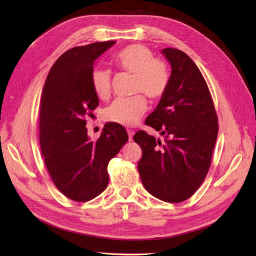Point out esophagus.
I'll return each instance as SVG.
<instances>
[{
	"label": "esophagus",
	"instance_id": "1",
	"mask_svg": "<svg viewBox=\"0 0 256 256\" xmlns=\"http://www.w3.org/2000/svg\"><path fill=\"white\" fill-rule=\"evenodd\" d=\"M128 140L132 141L133 140V136H134V132L133 130H128Z\"/></svg>",
	"mask_w": 256,
	"mask_h": 256
}]
</instances>
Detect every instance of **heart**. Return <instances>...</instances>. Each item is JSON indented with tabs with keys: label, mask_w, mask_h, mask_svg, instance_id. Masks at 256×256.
<instances>
[{
	"label": "heart",
	"mask_w": 256,
	"mask_h": 256,
	"mask_svg": "<svg viewBox=\"0 0 256 256\" xmlns=\"http://www.w3.org/2000/svg\"><path fill=\"white\" fill-rule=\"evenodd\" d=\"M114 63L122 70L134 74L133 92H142L150 99H159L166 92L170 72L164 62L155 59L146 46L132 44L119 50ZM90 83L94 92L101 99L110 96L112 72L108 68H96L92 70ZM146 110V100L142 94L130 98H117L104 110V118L117 124L132 126L136 124Z\"/></svg>",
	"instance_id": "b5f03b06"
}]
</instances>
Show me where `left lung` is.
I'll list each match as a JSON object with an SVG mask.
<instances>
[{
    "mask_svg": "<svg viewBox=\"0 0 256 256\" xmlns=\"http://www.w3.org/2000/svg\"><path fill=\"white\" fill-rule=\"evenodd\" d=\"M171 65L166 92L146 124L164 141L139 130L134 141L142 150L138 171L146 190L166 202H180L200 186L211 164L218 123L208 85L184 52L164 48Z\"/></svg>",
    "mask_w": 256,
    "mask_h": 256,
    "instance_id": "1",
    "label": "left lung"
}]
</instances>
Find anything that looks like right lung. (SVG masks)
Here are the masks:
<instances>
[{
  "instance_id": "1",
  "label": "right lung",
  "mask_w": 256,
  "mask_h": 256,
  "mask_svg": "<svg viewBox=\"0 0 256 256\" xmlns=\"http://www.w3.org/2000/svg\"><path fill=\"white\" fill-rule=\"evenodd\" d=\"M115 41L65 52L47 76L40 101V146L54 186L74 202H88L108 184V164L126 144V128L104 126L97 141L88 135L84 117L98 106L90 83L94 61Z\"/></svg>"
}]
</instances>
